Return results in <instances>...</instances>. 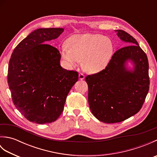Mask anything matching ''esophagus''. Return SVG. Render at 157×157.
Wrapping results in <instances>:
<instances>
[{"mask_svg": "<svg viewBox=\"0 0 157 157\" xmlns=\"http://www.w3.org/2000/svg\"><path fill=\"white\" fill-rule=\"evenodd\" d=\"M85 78V75L83 74L82 73H79V79H81V80H82V79H84Z\"/></svg>", "mask_w": 157, "mask_h": 157, "instance_id": "34e87169", "label": "esophagus"}]
</instances>
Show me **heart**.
I'll return each instance as SVG.
<instances>
[{
    "instance_id": "b5f03b06",
    "label": "heart",
    "mask_w": 157,
    "mask_h": 157,
    "mask_svg": "<svg viewBox=\"0 0 157 157\" xmlns=\"http://www.w3.org/2000/svg\"><path fill=\"white\" fill-rule=\"evenodd\" d=\"M114 50L111 39L98 34H75L61 48V57L69 67L83 61V68L88 73L101 71L107 65Z\"/></svg>"
}]
</instances>
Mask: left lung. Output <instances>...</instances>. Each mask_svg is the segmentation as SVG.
Returning <instances> with one entry per match:
<instances>
[{
    "mask_svg": "<svg viewBox=\"0 0 157 157\" xmlns=\"http://www.w3.org/2000/svg\"><path fill=\"white\" fill-rule=\"evenodd\" d=\"M117 35L128 46L117 50L105 69L86 77L88 86V102L92 114L106 123H119L138 113L147 95L150 78L148 61L136 40L123 30ZM132 59L133 72L124 63Z\"/></svg>",
    "mask_w": 157,
    "mask_h": 157,
    "instance_id": "left-lung-1",
    "label": "left lung"
}]
</instances>
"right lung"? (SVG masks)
Wrapping results in <instances>:
<instances>
[{"mask_svg":"<svg viewBox=\"0 0 157 157\" xmlns=\"http://www.w3.org/2000/svg\"><path fill=\"white\" fill-rule=\"evenodd\" d=\"M63 28H40L15 48L10 59L7 80L12 101L28 121L54 122L61 115L78 73L60 65L61 53L46 44L58 38Z\"/></svg>","mask_w":157,"mask_h":157,"instance_id":"right-lung-1","label":"right lung"}]
</instances>
